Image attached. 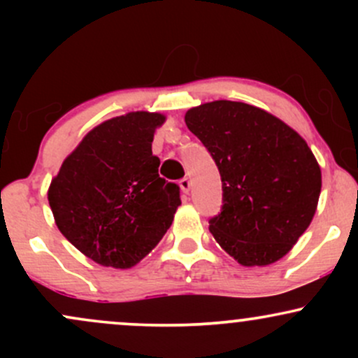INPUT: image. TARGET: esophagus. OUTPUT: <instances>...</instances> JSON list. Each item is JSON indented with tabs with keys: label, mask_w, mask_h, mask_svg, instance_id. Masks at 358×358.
I'll return each instance as SVG.
<instances>
[{
	"label": "esophagus",
	"mask_w": 358,
	"mask_h": 358,
	"mask_svg": "<svg viewBox=\"0 0 358 358\" xmlns=\"http://www.w3.org/2000/svg\"><path fill=\"white\" fill-rule=\"evenodd\" d=\"M178 183H180V188H182V192H183V193H188V192H190L192 183H190V180L187 178V176H185V178L180 180Z\"/></svg>",
	"instance_id": "34e87169"
}]
</instances>
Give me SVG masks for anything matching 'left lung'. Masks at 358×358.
Listing matches in <instances>:
<instances>
[{"label":"left lung","instance_id":"obj_1","mask_svg":"<svg viewBox=\"0 0 358 358\" xmlns=\"http://www.w3.org/2000/svg\"><path fill=\"white\" fill-rule=\"evenodd\" d=\"M219 168L222 208L210 232L242 266L286 256L313 219L322 171L306 141L266 110L213 101L185 116Z\"/></svg>","mask_w":358,"mask_h":358}]
</instances>
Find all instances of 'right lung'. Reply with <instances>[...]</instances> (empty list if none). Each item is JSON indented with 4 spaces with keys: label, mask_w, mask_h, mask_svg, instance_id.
<instances>
[{
    "label": "right lung",
    "mask_w": 358,
    "mask_h": 358,
    "mask_svg": "<svg viewBox=\"0 0 358 358\" xmlns=\"http://www.w3.org/2000/svg\"><path fill=\"white\" fill-rule=\"evenodd\" d=\"M165 117L129 113L82 139L52 180L48 203L65 239L97 264L127 269L170 229L180 187L158 175L151 151Z\"/></svg>",
    "instance_id": "1"
}]
</instances>
